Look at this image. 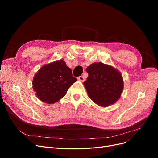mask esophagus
Wrapping results in <instances>:
<instances>
[{
	"mask_svg": "<svg viewBox=\"0 0 158 158\" xmlns=\"http://www.w3.org/2000/svg\"><path fill=\"white\" fill-rule=\"evenodd\" d=\"M78 80H80V81H81V82H84V81L85 80V78H84V76H79V77L78 78Z\"/></svg>",
	"mask_w": 158,
	"mask_h": 158,
	"instance_id": "1",
	"label": "esophagus"
}]
</instances>
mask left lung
Returning <instances> with one entry per match:
<instances>
[{"label": "left lung", "instance_id": "obj_1", "mask_svg": "<svg viewBox=\"0 0 158 158\" xmlns=\"http://www.w3.org/2000/svg\"><path fill=\"white\" fill-rule=\"evenodd\" d=\"M87 80L84 82L89 98L102 107H107L120 98L123 90L122 75L113 66L94 63L86 69Z\"/></svg>", "mask_w": 158, "mask_h": 158}]
</instances>
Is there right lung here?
Wrapping results in <instances>:
<instances>
[{
  "label": "right lung",
  "mask_w": 158,
  "mask_h": 158,
  "mask_svg": "<svg viewBox=\"0 0 158 158\" xmlns=\"http://www.w3.org/2000/svg\"><path fill=\"white\" fill-rule=\"evenodd\" d=\"M77 80L65 62L60 60L43 66L33 79V89L41 102L55 103L63 98Z\"/></svg>",
  "instance_id": "obj_1"
}]
</instances>
